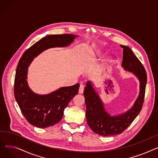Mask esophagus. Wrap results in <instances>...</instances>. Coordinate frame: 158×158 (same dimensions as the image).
I'll list each match as a JSON object with an SVG mask.
<instances>
[{
  "label": "esophagus",
  "mask_w": 158,
  "mask_h": 158,
  "mask_svg": "<svg viewBox=\"0 0 158 158\" xmlns=\"http://www.w3.org/2000/svg\"><path fill=\"white\" fill-rule=\"evenodd\" d=\"M84 89H85V86H83L82 85H81L80 87H79V94H83Z\"/></svg>",
  "instance_id": "34e87169"
}]
</instances>
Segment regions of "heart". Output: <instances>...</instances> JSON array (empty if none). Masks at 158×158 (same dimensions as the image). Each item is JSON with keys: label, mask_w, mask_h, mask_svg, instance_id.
I'll return each mask as SVG.
<instances>
[{"label": "heart", "mask_w": 158, "mask_h": 158, "mask_svg": "<svg viewBox=\"0 0 158 158\" xmlns=\"http://www.w3.org/2000/svg\"><path fill=\"white\" fill-rule=\"evenodd\" d=\"M112 61V59L110 57H107L105 59V62L107 63H110Z\"/></svg>", "instance_id": "1"}]
</instances>
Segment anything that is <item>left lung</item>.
<instances>
[{
	"mask_svg": "<svg viewBox=\"0 0 158 158\" xmlns=\"http://www.w3.org/2000/svg\"><path fill=\"white\" fill-rule=\"evenodd\" d=\"M120 47L123 48L122 66L124 70L132 72L138 78L139 92L131 109L123 113L112 116L106 110L104 103L92 82L89 81L86 82L84 91L86 122L95 133L102 136L117 135L125 131L139 113L144 101L147 81L145 69L129 47Z\"/></svg>",
	"mask_w": 158,
	"mask_h": 158,
	"instance_id": "1",
	"label": "left lung"
}]
</instances>
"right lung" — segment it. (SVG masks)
Instances as JSON below:
<instances>
[{"mask_svg":"<svg viewBox=\"0 0 158 158\" xmlns=\"http://www.w3.org/2000/svg\"><path fill=\"white\" fill-rule=\"evenodd\" d=\"M74 35H48L41 39L25 52L16 70L14 94L22 113L31 125L38 128L52 126L63 118L64 110L75 95L79 84L61 87L47 95L33 92L27 83L28 67L35 58L48 48L65 47L77 37Z\"/></svg>","mask_w":158,"mask_h":158,"instance_id":"right-lung-1","label":"right lung"}]
</instances>
